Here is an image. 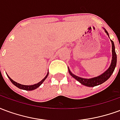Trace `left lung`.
<instances>
[{"label":"left lung","mask_w":120,"mask_h":120,"mask_svg":"<svg viewBox=\"0 0 120 120\" xmlns=\"http://www.w3.org/2000/svg\"><path fill=\"white\" fill-rule=\"evenodd\" d=\"M105 31L107 33V34L109 36L108 32L105 30ZM112 43V61H111V64L110 67L107 70L105 71L103 74L101 75L94 77L92 78H83L75 75L74 74L71 72L70 69H69V73L71 75L73 76V78H75L76 80H78L80 83H81L83 86H86L87 87H94V86L100 85L105 81L108 80L109 78L111 77L112 74L113 73L114 69L116 68V62H117V56H116V52H115V47H114V44L112 40H111Z\"/></svg>","instance_id":"1"}]
</instances>
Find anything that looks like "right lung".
Wrapping results in <instances>:
<instances>
[{
	"label": "right lung",
	"instance_id": "1",
	"mask_svg": "<svg viewBox=\"0 0 120 120\" xmlns=\"http://www.w3.org/2000/svg\"><path fill=\"white\" fill-rule=\"evenodd\" d=\"M48 75H49V72L47 73V75L45 76V78H44V79H42V80L40 81V82L36 83V84H34V85H31V86H25V85H22V84H20V83H17V82H15V81L13 80L11 78H10L8 75H8V77L9 78L10 81L12 82V83H13V85H15L16 87H17L18 88L20 89H23V90H32L38 88V87H39V86H40V85H41L44 82L45 80L47 78Z\"/></svg>",
	"mask_w": 120,
	"mask_h": 120
}]
</instances>
